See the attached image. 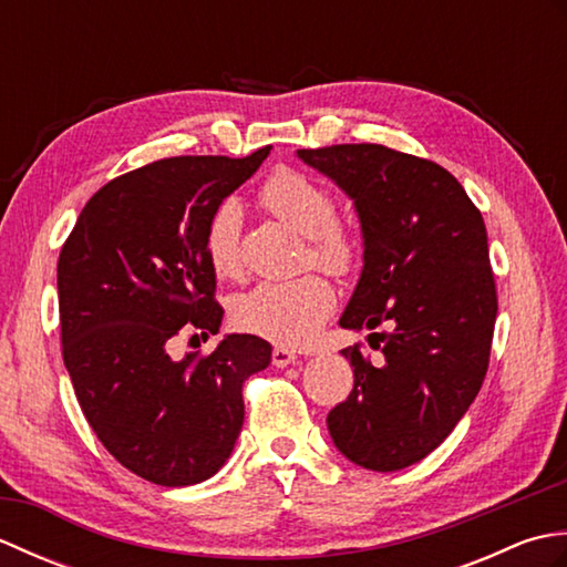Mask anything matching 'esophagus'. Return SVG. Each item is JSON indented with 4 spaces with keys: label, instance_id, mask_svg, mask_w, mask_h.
<instances>
[{
    "label": "esophagus",
    "instance_id": "obj_1",
    "mask_svg": "<svg viewBox=\"0 0 567 567\" xmlns=\"http://www.w3.org/2000/svg\"><path fill=\"white\" fill-rule=\"evenodd\" d=\"M295 360H297V355L292 351H287V348H275V351H272V365L275 368H287V365H292Z\"/></svg>",
    "mask_w": 567,
    "mask_h": 567
}]
</instances>
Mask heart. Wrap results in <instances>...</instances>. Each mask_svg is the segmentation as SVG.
I'll use <instances>...</instances> for the list:
<instances>
[{"label": "heart", "mask_w": 567, "mask_h": 567, "mask_svg": "<svg viewBox=\"0 0 567 567\" xmlns=\"http://www.w3.org/2000/svg\"><path fill=\"white\" fill-rule=\"evenodd\" d=\"M260 204L277 221L302 236V268H321L331 275H351L363 240L351 226L336 221L331 192L309 175L282 167L260 189ZM204 250L216 275L234 277L244 268L240 258V204L224 199L204 231ZM336 307V292L321 275H302L287 282H260L240 292L231 305V319L240 331L260 339L299 348L307 346L327 323Z\"/></svg>", "instance_id": "heart-1"}]
</instances>
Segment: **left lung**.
Masks as SVG:
<instances>
[{
  "instance_id": "left-lung-1",
  "label": "left lung",
  "mask_w": 567,
  "mask_h": 567,
  "mask_svg": "<svg viewBox=\"0 0 567 567\" xmlns=\"http://www.w3.org/2000/svg\"><path fill=\"white\" fill-rule=\"evenodd\" d=\"M355 202L363 272L343 329H378L370 363L343 348L353 390L336 404L329 433L348 461L392 473L419 463L463 419L487 375L497 285L483 214L439 163L378 146L341 143L297 151Z\"/></svg>"
}]
</instances>
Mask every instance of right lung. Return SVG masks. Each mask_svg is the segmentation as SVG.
Listing matches in <instances>:
<instances>
[{
  "label": "right lung",
  "instance_id": "add662e5",
  "mask_svg": "<svg viewBox=\"0 0 567 567\" xmlns=\"http://www.w3.org/2000/svg\"><path fill=\"white\" fill-rule=\"evenodd\" d=\"M268 153L177 155L118 175L60 250V341L82 414L148 483L185 487L219 473L244 426V382L270 365V343L250 333L171 358L179 333L209 339L221 327L204 231Z\"/></svg>",
  "mask_w": 567,
  "mask_h": 567
}]
</instances>
